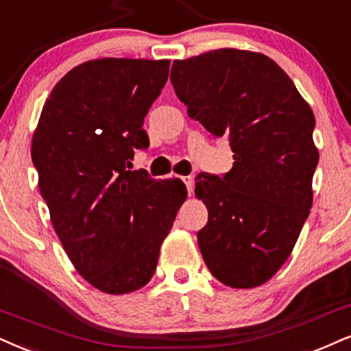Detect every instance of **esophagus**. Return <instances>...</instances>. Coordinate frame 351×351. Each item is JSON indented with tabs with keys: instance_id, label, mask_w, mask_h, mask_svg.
<instances>
[{
	"instance_id": "34e87169",
	"label": "esophagus",
	"mask_w": 351,
	"mask_h": 351,
	"mask_svg": "<svg viewBox=\"0 0 351 351\" xmlns=\"http://www.w3.org/2000/svg\"><path fill=\"white\" fill-rule=\"evenodd\" d=\"M182 180H184L185 187H187V190H189V193H192V189H193V177H192V176H185V177H182Z\"/></svg>"
}]
</instances>
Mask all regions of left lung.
<instances>
[{
	"label": "left lung",
	"instance_id": "left-lung-1",
	"mask_svg": "<svg viewBox=\"0 0 351 351\" xmlns=\"http://www.w3.org/2000/svg\"><path fill=\"white\" fill-rule=\"evenodd\" d=\"M171 83L190 119L226 135L234 153L223 177L195 179L208 208L197 234L203 261L231 288L263 285L287 262L313 206V110L287 73L257 51L176 60Z\"/></svg>",
	"mask_w": 351,
	"mask_h": 351
}]
</instances>
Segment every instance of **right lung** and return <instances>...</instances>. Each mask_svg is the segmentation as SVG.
<instances>
[{"label":"right lung","mask_w":351,"mask_h":351,"mask_svg":"<svg viewBox=\"0 0 351 351\" xmlns=\"http://www.w3.org/2000/svg\"><path fill=\"white\" fill-rule=\"evenodd\" d=\"M169 60L101 58L77 64L51 89L32 136L38 189L77 274L109 295L145 287L187 189L128 171L149 140L143 122Z\"/></svg>","instance_id":"1"}]
</instances>
